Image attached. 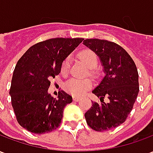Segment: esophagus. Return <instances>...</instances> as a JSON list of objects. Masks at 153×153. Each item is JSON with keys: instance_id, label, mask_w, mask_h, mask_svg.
<instances>
[{"instance_id": "34e87169", "label": "esophagus", "mask_w": 153, "mask_h": 153, "mask_svg": "<svg viewBox=\"0 0 153 153\" xmlns=\"http://www.w3.org/2000/svg\"><path fill=\"white\" fill-rule=\"evenodd\" d=\"M79 97H73V100L74 101V102H79Z\"/></svg>"}]
</instances>
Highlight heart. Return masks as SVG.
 <instances>
[{"mask_svg": "<svg viewBox=\"0 0 153 153\" xmlns=\"http://www.w3.org/2000/svg\"><path fill=\"white\" fill-rule=\"evenodd\" d=\"M79 58L88 69H93L97 65V56L93 51L84 50L81 51L79 53ZM70 58L67 57L61 65L60 73L63 75H66L70 70ZM91 87H92V82L88 79H70L65 84V90L71 95L78 97L83 95L87 90L91 88Z\"/></svg>", "mask_w": 153, "mask_h": 153, "instance_id": "obj_1", "label": "heart"}]
</instances>
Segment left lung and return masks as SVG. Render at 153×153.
Segmentation results:
<instances>
[{"instance_id":"left-lung-1","label":"left lung","mask_w":153,"mask_h":153,"mask_svg":"<svg viewBox=\"0 0 153 153\" xmlns=\"http://www.w3.org/2000/svg\"><path fill=\"white\" fill-rule=\"evenodd\" d=\"M83 45L99 57L105 75L93 90L102 103L93 102L85 119L96 131L115 128L125 121L137 99L139 85L137 67L127 51L118 44L97 38L85 39ZM109 102L106 103L104 97Z\"/></svg>"}]
</instances>
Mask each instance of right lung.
<instances>
[{
	"label": "right lung",
	"mask_w": 153,
	"mask_h": 153,
	"mask_svg": "<svg viewBox=\"0 0 153 153\" xmlns=\"http://www.w3.org/2000/svg\"><path fill=\"white\" fill-rule=\"evenodd\" d=\"M83 38H52L35 44L19 60L10 95L19 124L33 134H45L60 126L63 111L72 97L60 91L48 93L50 80L60 73L63 61Z\"/></svg>",
	"instance_id": "add662e5"
}]
</instances>
